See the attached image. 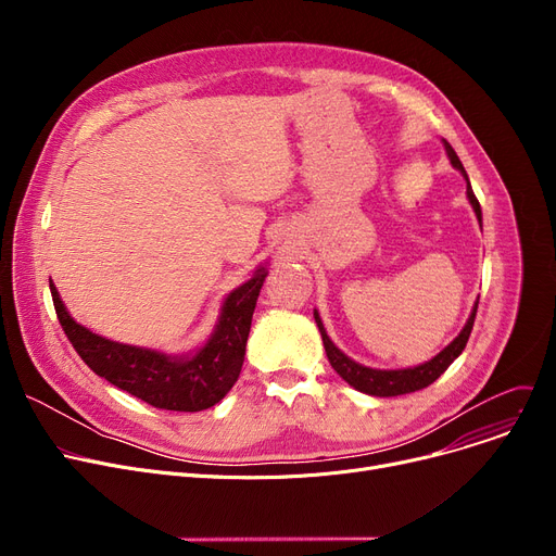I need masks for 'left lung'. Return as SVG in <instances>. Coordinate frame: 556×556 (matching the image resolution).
I'll list each match as a JSON object with an SVG mask.
<instances>
[{
  "label": "left lung",
  "instance_id": "1",
  "mask_svg": "<svg viewBox=\"0 0 556 556\" xmlns=\"http://www.w3.org/2000/svg\"><path fill=\"white\" fill-rule=\"evenodd\" d=\"M444 149H446V155L451 160V164L464 175L466 180V198H469L471 207L482 225V210H480V202L471 189V182H469V175H466L457 153L453 151V146L444 139ZM476 313H478V302L473 306V313L471 317L466 319L464 329L459 331V336L448 344L444 346L440 354H437L434 358H430L428 363L424 365H417V367H407V369H371V367H365L356 361H352L349 356H344L340 349L331 342V338L327 336V329L323 325V319H319L317 311H313L315 315V323H317V329L319 333H323V342H325V352H327V358L331 363V367L344 378V381L356 388L358 392H365V394H371V396H399V394H410V392H417V390H424L428 388L430 383H434L437 378H440L448 365L464 352L466 342H469V336L473 331V323H476Z\"/></svg>",
  "mask_w": 556,
  "mask_h": 556
}]
</instances>
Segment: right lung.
Instances as JSON below:
<instances>
[{
  "label": "right lung",
  "mask_w": 556,
  "mask_h": 556,
  "mask_svg": "<svg viewBox=\"0 0 556 556\" xmlns=\"http://www.w3.org/2000/svg\"><path fill=\"white\" fill-rule=\"evenodd\" d=\"M268 270L258 268L252 279L225 298L218 325L198 352L168 356L155 349L112 342L80 327L49 281L55 315L76 354L108 383L146 401L160 410L198 413L216 405L237 383L243 367L252 313Z\"/></svg>",
  "instance_id": "1"
}]
</instances>
